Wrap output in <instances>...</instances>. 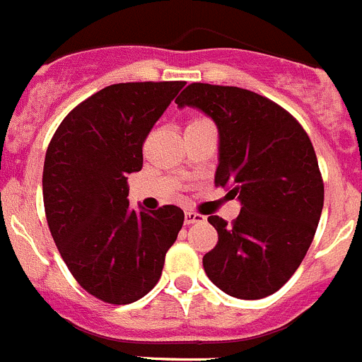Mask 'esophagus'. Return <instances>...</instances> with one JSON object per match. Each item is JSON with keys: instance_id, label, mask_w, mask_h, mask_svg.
<instances>
[{"instance_id": "obj_1", "label": "esophagus", "mask_w": 362, "mask_h": 362, "mask_svg": "<svg viewBox=\"0 0 362 362\" xmlns=\"http://www.w3.org/2000/svg\"><path fill=\"white\" fill-rule=\"evenodd\" d=\"M204 215H199V214H195V211H187V214H185V224H187V226H192V224H195V222H204Z\"/></svg>"}]
</instances>
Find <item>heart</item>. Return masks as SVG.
<instances>
[{
    "instance_id": "heart-1",
    "label": "heart",
    "mask_w": 362,
    "mask_h": 362,
    "mask_svg": "<svg viewBox=\"0 0 362 362\" xmlns=\"http://www.w3.org/2000/svg\"><path fill=\"white\" fill-rule=\"evenodd\" d=\"M203 122H206V120H194V122H192V124H190V125H197V124H203Z\"/></svg>"
}]
</instances>
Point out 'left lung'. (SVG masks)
I'll list each match as a JSON object with an SVG mask.
<instances>
[{
    "label": "left lung",
    "mask_w": 362,
    "mask_h": 362,
    "mask_svg": "<svg viewBox=\"0 0 362 362\" xmlns=\"http://www.w3.org/2000/svg\"><path fill=\"white\" fill-rule=\"evenodd\" d=\"M175 104L215 122V183L240 203L233 224L208 217L218 233L217 246L203 257L208 278L240 300L276 293L309 251L323 210L309 136L285 109L250 89L195 82Z\"/></svg>",
    "instance_id": "1"
}]
</instances>
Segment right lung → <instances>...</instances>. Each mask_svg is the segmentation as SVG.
Masks as SVG:
<instances>
[{
  "label": "right lung",
  "instance_id": "obj_1",
  "mask_svg": "<svg viewBox=\"0 0 362 362\" xmlns=\"http://www.w3.org/2000/svg\"><path fill=\"white\" fill-rule=\"evenodd\" d=\"M185 82L100 89L66 116L46 151L42 199L62 260L95 298L127 305L158 284L185 214L174 204L129 208V174L144 141Z\"/></svg>",
  "mask_w": 362,
  "mask_h": 362
}]
</instances>
